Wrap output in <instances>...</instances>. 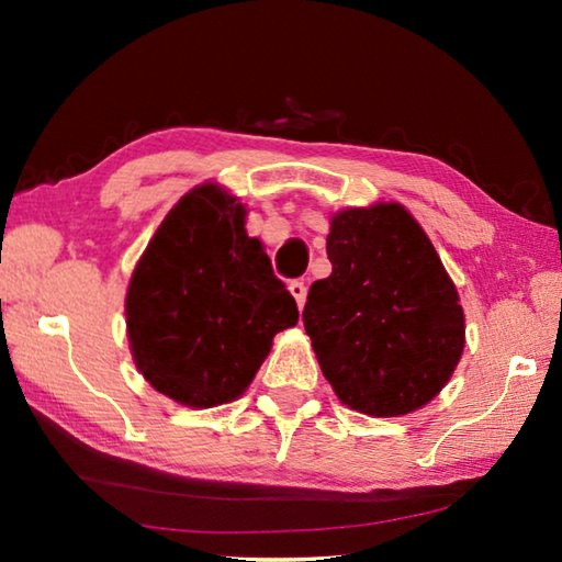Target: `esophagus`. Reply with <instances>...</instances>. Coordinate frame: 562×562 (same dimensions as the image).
<instances>
[{"instance_id": "34e87169", "label": "esophagus", "mask_w": 562, "mask_h": 562, "mask_svg": "<svg viewBox=\"0 0 562 562\" xmlns=\"http://www.w3.org/2000/svg\"><path fill=\"white\" fill-rule=\"evenodd\" d=\"M290 292H292L294 302H297V307L302 310L304 307V300H307V284H304L302 280H292L290 282Z\"/></svg>"}]
</instances>
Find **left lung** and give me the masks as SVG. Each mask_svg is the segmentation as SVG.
<instances>
[{
  "label": "left lung",
  "instance_id": "1",
  "mask_svg": "<svg viewBox=\"0 0 562 562\" xmlns=\"http://www.w3.org/2000/svg\"><path fill=\"white\" fill-rule=\"evenodd\" d=\"M331 274L310 288L302 322L341 404L404 416L441 392L463 355V310L449 272L398 203L331 217Z\"/></svg>",
  "mask_w": 562,
  "mask_h": 562
}]
</instances>
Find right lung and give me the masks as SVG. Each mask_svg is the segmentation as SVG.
<instances>
[{"label":"right lung","mask_w":562,"mask_h":562,"mask_svg":"<svg viewBox=\"0 0 562 562\" xmlns=\"http://www.w3.org/2000/svg\"><path fill=\"white\" fill-rule=\"evenodd\" d=\"M297 302L268 252L245 231V205L203 183L166 215L133 270L126 327L138 372L156 392L193 408L240 396L297 325Z\"/></svg>","instance_id":"right-lung-1"}]
</instances>
